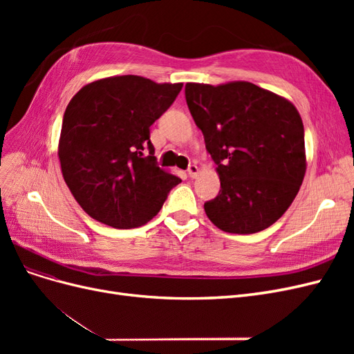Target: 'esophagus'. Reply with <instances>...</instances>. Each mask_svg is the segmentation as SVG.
Segmentation results:
<instances>
[{
	"label": "esophagus",
	"mask_w": 354,
	"mask_h": 354,
	"mask_svg": "<svg viewBox=\"0 0 354 354\" xmlns=\"http://www.w3.org/2000/svg\"><path fill=\"white\" fill-rule=\"evenodd\" d=\"M187 174H189V177L195 178V177L199 174V168H198V165H189V168H187Z\"/></svg>",
	"instance_id": "esophagus-1"
}]
</instances>
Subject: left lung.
<instances>
[{"instance_id": "obj_1", "label": "left lung", "mask_w": 354, "mask_h": 354, "mask_svg": "<svg viewBox=\"0 0 354 354\" xmlns=\"http://www.w3.org/2000/svg\"><path fill=\"white\" fill-rule=\"evenodd\" d=\"M185 93L220 177L217 198L203 205L208 218L238 234L272 226L306 174L304 127L297 108L246 81L187 82Z\"/></svg>"}]
</instances>
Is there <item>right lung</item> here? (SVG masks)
<instances>
[{"label":"right lung","instance_id":"right-lung-1","mask_svg":"<svg viewBox=\"0 0 354 354\" xmlns=\"http://www.w3.org/2000/svg\"><path fill=\"white\" fill-rule=\"evenodd\" d=\"M181 87L122 75L93 81L73 95L57 155L69 190L91 218L116 229L143 226L180 183L158 167L149 127Z\"/></svg>","mask_w":354,"mask_h":354}]
</instances>
